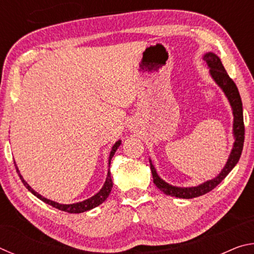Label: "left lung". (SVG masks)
<instances>
[{"instance_id": "1", "label": "left lung", "mask_w": 254, "mask_h": 254, "mask_svg": "<svg viewBox=\"0 0 254 254\" xmlns=\"http://www.w3.org/2000/svg\"><path fill=\"white\" fill-rule=\"evenodd\" d=\"M204 60L209 67V74L212 76L215 83H216L222 91L224 92L225 96L229 100L232 111H233V134H234V144L233 149L230 153V157L227 159L226 165L224 168L222 169L220 174L217 175V177L214 179L207 180L203 184L198 185L195 187H176L171 186L168 183H166L165 180H162L159 177L156 169L152 165L151 160L150 161V168H151L153 183L156 186L160 189L161 191L165 192L166 195L178 197V198H194V197H198L201 195H205L209 192L210 190L217 186L223 179H224L227 175L230 174V171L234 168L236 163L239 162L241 153L243 150V143H244V122H243V109H242V101H241V96L239 93V89L236 87V85L233 80L230 78V76L227 75L224 66L222 65L221 59L217 57L216 55L213 53H208L204 55Z\"/></svg>"}]
</instances>
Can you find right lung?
<instances>
[{
	"label": "right lung",
	"mask_w": 254,
	"mask_h": 254,
	"mask_svg": "<svg viewBox=\"0 0 254 254\" xmlns=\"http://www.w3.org/2000/svg\"><path fill=\"white\" fill-rule=\"evenodd\" d=\"M120 144H121V140L117 141V142H115V144L113 145V147H112L111 153H110V158H109V165H111L112 158H113L115 151H117L118 148L120 147ZM15 169H16V173H18L19 176H20L21 182L23 183L25 188H27L29 191H31L34 196L38 197V198L41 199L42 201H45L46 204H48L50 206H53V207H55V208H58L60 210H63V212H67V213H74V214L83 213V212H86V210H89V209H92L94 207H96V206H98V205H101L103 201H105L107 197H109L110 192L112 190V187H113V182H112L111 173H110V170H109V173H107L106 180H105V183H104V186L102 187V189L97 192V194L92 196L91 198L85 199L83 201H79V203H75V204H59V203H56V201H54V200L47 199V198H45V197H42L40 194H38L37 191H34L33 189L29 186L28 183L23 179L22 176H21L20 171L18 169V167H16V165H15Z\"/></svg>",
	"instance_id": "add662e5"
}]
</instances>
